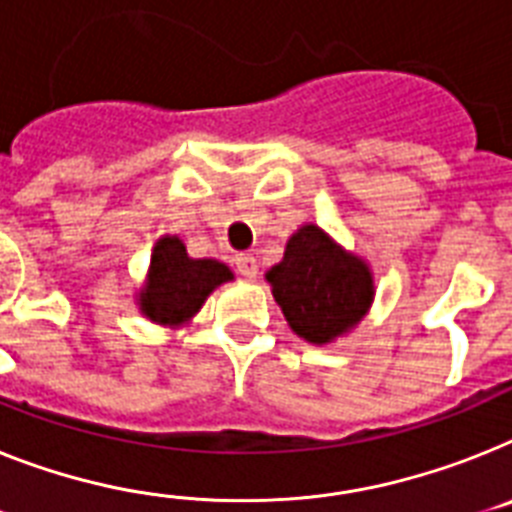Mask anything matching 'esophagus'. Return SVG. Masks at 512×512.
Returning <instances> with one entry per match:
<instances>
[{"label": "esophagus", "mask_w": 512, "mask_h": 512, "mask_svg": "<svg viewBox=\"0 0 512 512\" xmlns=\"http://www.w3.org/2000/svg\"><path fill=\"white\" fill-rule=\"evenodd\" d=\"M236 270H239L244 278H257L260 265H257V260L252 255H239L236 257Z\"/></svg>", "instance_id": "esophagus-1"}]
</instances>
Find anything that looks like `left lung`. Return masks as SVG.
I'll list each match as a JSON object with an SVG mask.
<instances>
[{
  "mask_svg": "<svg viewBox=\"0 0 512 512\" xmlns=\"http://www.w3.org/2000/svg\"><path fill=\"white\" fill-rule=\"evenodd\" d=\"M273 299L296 336L328 346L359 325L375 302V276L317 223H304L286 242L283 260L265 273Z\"/></svg>",
  "mask_w": 512,
  "mask_h": 512,
  "instance_id": "left-lung-1",
  "label": "left lung"
}]
</instances>
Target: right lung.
I'll list each match as a JSON object with an SVG mask.
<instances>
[{"label":"right lung","mask_w":512,"mask_h":512,"mask_svg":"<svg viewBox=\"0 0 512 512\" xmlns=\"http://www.w3.org/2000/svg\"><path fill=\"white\" fill-rule=\"evenodd\" d=\"M234 281V270L216 257H190L176 234L158 236L145 281L135 294L140 315L163 328L190 325L218 286Z\"/></svg>","instance_id":"right-lung-1"}]
</instances>
